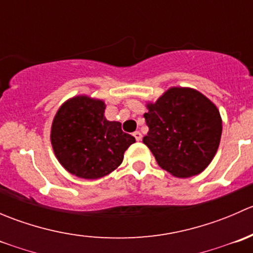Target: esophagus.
<instances>
[{
	"mask_svg": "<svg viewBox=\"0 0 253 253\" xmlns=\"http://www.w3.org/2000/svg\"><path fill=\"white\" fill-rule=\"evenodd\" d=\"M133 136H134V138H136V141H141V139H142V133L139 131L134 132Z\"/></svg>",
	"mask_w": 253,
	"mask_h": 253,
	"instance_id": "34e87169",
	"label": "esophagus"
}]
</instances>
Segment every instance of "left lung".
Wrapping results in <instances>:
<instances>
[{
    "mask_svg": "<svg viewBox=\"0 0 253 253\" xmlns=\"http://www.w3.org/2000/svg\"><path fill=\"white\" fill-rule=\"evenodd\" d=\"M147 109L149 131L143 143L158 165L176 177L201 174L220 143L223 122L218 108L196 89L172 86Z\"/></svg>",
    "mask_w": 253,
    "mask_h": 253,
    "instance_id": "8db88e82",
    "label": "left lung"
}]
</instances>
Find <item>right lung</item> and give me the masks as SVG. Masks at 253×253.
I'll return each instance as SVG.
<instances>
[{
  "label": "right lung",
  "instance_id": "obj_1",
  "mask_svg": "<svg viewBox=\"0 0 253 253\" xmlns=\"http://www.w3.org/2000/svg\"><path fill=\"white\" fill-rule=\"evenodd\" d=\"M105 103L78 95L62 104L51 125V144L60 164L86 180L104 177L121 165L127 148L136 142L121 124L104 116Z\"/></svg>",
  "mask_w": 253,
  "mask_h": 253
}]
</instances>
